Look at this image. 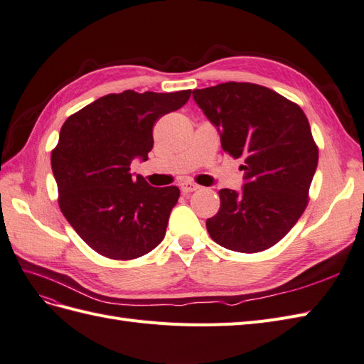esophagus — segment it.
<instances>
[{
    "instance_id": "esophagus-1",
    "label": "esophagus",
    "mask_w": 364,
    "mask_h": 364,
    "mask_svg": "<svg viewBox=\"0 0 364 364\" xmlns=\"http://www.w3.org/2000/svg\"><path fill=\"white\" fill-rule=\"evenodd\" d=\"M180 188H181V192H183V193H191V192H193V191L200 189V186L192 183V181H183V183L180 184Z\"/></svg>"
}]
</instances>
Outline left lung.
Wrapping results in <instances>:
<instances>
[{
    "instance_id": "obj_1",
    "label": "left lung",
    "mask_w": 364,
    "mask_h": 364,
    "mask_svg": "<svg viewBox=\"0 0 364 364\" xmlns=\"http://www.w3.org/2000/svg\"><path fill=\"white\" fill-rule=\"evenodd\" d=\"M192 95L217 127L223 151L245 158L243 189L220 191V210L206 221L209 235L235 252L272 247L307 206L318 164L309 121L295 102L252 82H223Z\"/></svg>"
}]
</instances>
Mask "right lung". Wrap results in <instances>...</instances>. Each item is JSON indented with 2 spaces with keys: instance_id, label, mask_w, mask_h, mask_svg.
Listing matches in <instances>:
<instances>
[{
  "instance_id": "right-lung-1",
  "label": "right lung",
  "mask_w": 364,
  "mask_h": 364,
  "mask_svg": "<svg viewBox=\"0 0 364 364\" xmlns=\"http://www.w3.org/2000/svg\"><path fill=\"white\" fill-rule=\"evenodd\" d=\"M191 93H109L64 121L50 158L58 203L95 252L134 259L163 241L180 189L152 188L130 173V164L147 160L154 123L183 107Z\"/></svg>"
}]
</instances>
